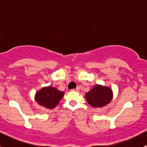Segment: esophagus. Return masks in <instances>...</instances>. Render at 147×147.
Wrapping results in <instances>:
<instances>
[{"label": "esophagus", "instance_id": "1", "mask_svg": "<svg viewBox=\"0 0 147 147\" xmlns=\"http://www.w3.org/2000/svg\"><path fill=\"white\" fill-rule=\"evenodd\" d=\"M72 91H76V92H78L79 91V88H76V89H73V90H72Z\"/></svg>", "mask_w": 147, "mask_h": 147}]
</instances>
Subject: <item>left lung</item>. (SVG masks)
<instances>
[{"instance_id": "obj_1", "label": "left lung", "mask_w": 147, "mask_h": 147, "mask_svg": "<svg viewBox=\"0 0 147 147\" xmlns=\"http://www.w3.org/2000/svg\"><path fill=\"white\" fill-rule=\"evenodd\" d=\"M85 98L92 107H103L112 101L113 92L109 87L96 84L91 90L85 94Z\"/></svg>"}]
</instances>
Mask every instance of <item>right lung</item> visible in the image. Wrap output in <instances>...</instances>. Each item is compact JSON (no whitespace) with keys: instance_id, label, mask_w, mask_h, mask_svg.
Masks as SVG:
<instances>
[{"instance_id":"right-lung-1","label":"right lung","mask_w":147,"mask_h":147,"mask_svg":"<svg viewBox=\"0 0 147 147\" xmlns=\"http://www.w3.org/2000/svg\"><path fill=\"white\" fill-rule=\"evenodd\" d=\"M65 92L57 88L48 86L41 88L35 94V100L38 105L47 109H53L58 105Z\"/></svg>"}]
</instances>
